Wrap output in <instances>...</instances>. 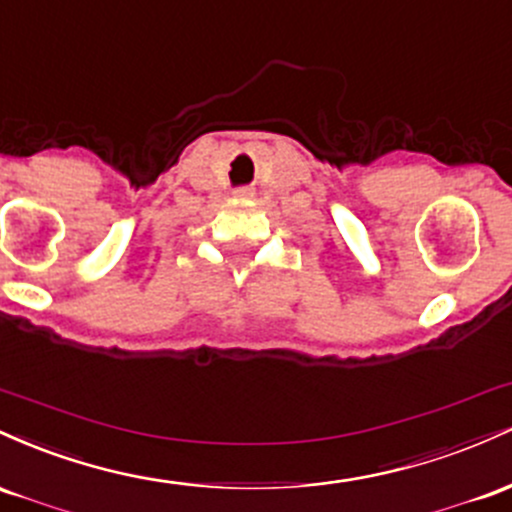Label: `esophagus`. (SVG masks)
I'll return each mask as SVG.
<instances>
[{
    "label": "esophagus",
    "mask_w": 512,
    "mask_h": 512,
    "mask_svg": "<svg viewBox=\"0 0 512 512\" xmlns=\"http://www.w3.org/2000/svg\"><path fill=\"white\" fill-rule=\"evenodd\" d=\"M237 195H241V198H246V195H251V191H246V188H241V191H237Z\"/></svg>",
    "instance_id": "1"
}]
</instances>
